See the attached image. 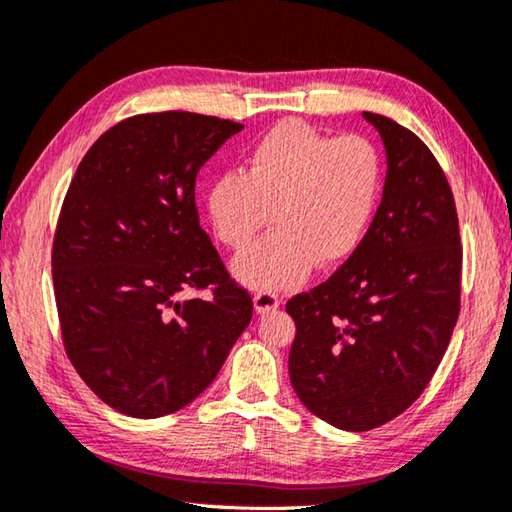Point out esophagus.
I'll return each mask as SVG.
<instances>
[{
  "mask_svg": "<svg viewBox=\"0 0 512 512\" xmlns=\"http://www.w3.org/2000/svg\"><path fill=\"white\" fill-rule=\"evenodd\" d=\"M253 306L257 315H268L279 308V297L273 293H255Z\"/></svg>",
  "mask_w": 512,
  "mask_h": 512,
  "instance_id": "esophagus-1",
  "label": "esophagus"
}]
</instances>
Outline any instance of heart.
Returning <instances> with one entry per match:
<instances>
[{
  "mask_svg": "<svg viewBox=\"0 0 512 512\" xmlns=\"http://www.w3.org/2000/svg\"><path fill=\"white\" fill-rule=\"evenodd\" d=\"M379 195V157L364 137L333 139L304 122H282L259 139L239 173L219 175L206 210L219 242L253 244L270 213L273 233L235 257L239 284L277 293L319 266H337L362 244Z\"/></svg>",
  "mask_w": 512,
  "mask_h": 512,
  "instance_id": "b5f03b06",
  "label": "heart"
}]
</instances>
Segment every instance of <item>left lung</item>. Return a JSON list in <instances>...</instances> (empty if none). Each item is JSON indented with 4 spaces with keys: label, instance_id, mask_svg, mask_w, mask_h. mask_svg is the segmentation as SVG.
Wrapping results in <instances>:
<instances>
[{
    "label": "left lung",
    "instance_id": "obj_1",
    "mask_svg": "<svg viewBox=\"0 0 512 512\" xmlns=\"http://www.w3.org/2000/svg\"><path fill=\"white\" fill-rule=\"evenodd\" d=\"M386 150L373 224L337 273L290 299V384L310 413L362 433L424 393L459 315L462 246L442 166L408 128L362 113Z\"/></svg>",
    "mask_w": 512,
    "mask_h": 512
}]
</instances>
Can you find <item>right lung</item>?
Listing matches in <instances>:
<instances>
[{"mask_svg":"<svg viewBox=\"0 0 512 512\" xmlns=\"http://www.w3.org/2000/svg\"><path fill=\"white\" fill-rule=\"evenodd\" d=\"M244 126L197 113L124 119L90 146L53 244L66 353L104 404L137 419L188 406L253 317L199 226L195 179ZM216 286L210 300H182Z\"/></svg>","mask_w":512,"mask_h":512,"instance_id":"right-lung-1","label":"right lung"}]
</instances>
